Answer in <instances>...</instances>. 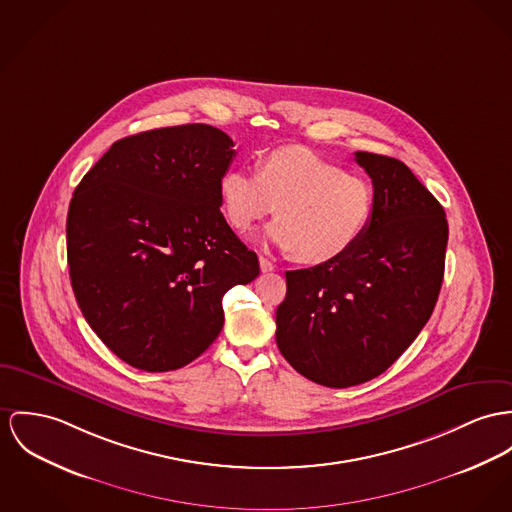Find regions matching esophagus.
<instances>
[{"label":"esophagus","mask_w":512,"mask_h":512,"mask_svg":"<svg viewBox=\"0 0 512 512\" xmlns=\"http://www.w3.org/2000/svg\"><path fill=\"white\" fill-rule=\"evenodd\" d=\"M259 265H261V271H263V273H271V271H275V263H273V261H269L267 257H263V255H259Z\"/></svg>","instance_id":"34e87169"}]
</instances>
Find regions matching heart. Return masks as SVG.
<instances>
[{"instance_id":"b5f03b06","label":"heart","mask_w":512,"mask_h":512,"mask_svg":"<svg viewBox=\"0 0 512 512\" xmlns=\"http://www.w3.org/2000/svg\"><path fill=\"white\" fill-rule=\"evenodd\" d=\"M218 191L224 216L237 232H247L275 210L267 237L308 265L329 263L353 249L376 208L368 179L302 146L265 154L257 173L228 169Z\"/></svg>"}]
</instances>
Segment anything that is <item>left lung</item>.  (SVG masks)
Listing matches in <instances>:
<instances>
[{
	"mask_svg": "<svg viewBox=\"0 0 512 512\" xmlns=\"http://www.w3.org/2000/svg\"><path fill=\"white\" fill-rule=\"evenodd\" d=\"M376 208L345 255L286 271L276 345L290 366L327 388L386 372L433 314L444 276L448 222L440 202L399 159L356 152Z\"/></svg>",
	"mask_w": 512,
	"mask_h": 512,
	"instance_id": "obj_1",
	"label": "left lung"
}]
</instances>
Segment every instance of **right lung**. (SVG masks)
I'll return each mask as SVG.
<instances>
[{"label": "right lung", "instance_id": "obj_1", "mask_svg": "<svg viewBox=\"0 0 512 512\" xmlns=\"http://www.w3.org/2000/svg\"><path fill=\"white\" fill-rule=\"evenodd\" d=\"M236 156L210 124L122 138L81 179L66 220L70 280L97 337L146 372L183 368L224 325V294L259 259L220 212Z\"/></svg>", "mask_w": 512, "mask_h": 512}]
</instances>
